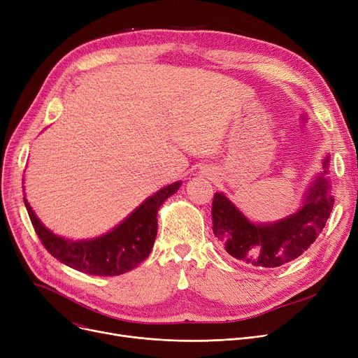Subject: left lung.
Segmentation results:
<instances>
[{"instance_id": "obj_1", "label": "left lung", "mask_w": 358, "mask_h": 358, "mask_svg": "<svg viewBox=\"0 0 358 358\" xmlns=\"http://www.w3.org/2000/svg\"><path fill=\"white\" fill-rule=\"evenodd\" d=\"M322 166L324 171L310 184L302 208L274 223L250 222L227 196L215 193L213 234L227 252L247 264L266 268L280 267L302 255L325 228L334 208L327 177L329 155L324 158Z\"/></svg>"}]
</instances>
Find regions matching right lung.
Segmentation results:
<instances>
[{
  "label": "right lung",
  "mask_w": 358,
  "mask_h": 358,
  "mask_svg": "<svg viewBox=\"0 0 358 358\" xmlns=\"http://www.w3.org/2000/svg\"><path fill=\"white\" fill-rule=\"evenodd\" d=\"M181 181L173 182L148 197L120 224L110 232L85 241L65 239L55 235L37 219L24 199L33 228L45 248L65 266L91 275H119L138 267L150 254L158 231L159 206L173 196Z\"/></svg>",
  "instance_id": "right-lung-1"
}]
</instances>
